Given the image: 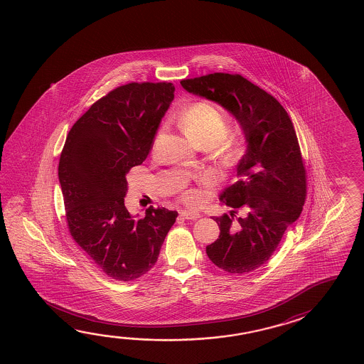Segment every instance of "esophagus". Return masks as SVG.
<instances>
[{"label":"esophagus","instance_id":"1","mask_svg":"<svg viewBox=\"0 0 364 364\" xmlns=\"http://www.w3.org/2000/svg\"><path fill=\"white\" fill-rule=\"evenodd\" d=\"M180 216L184 218V219H189V220H196V219L200 218V214L196 213V211H191V210H181Z\"/></svg>","mask_w":364,"mask_h":364}]
</instances>
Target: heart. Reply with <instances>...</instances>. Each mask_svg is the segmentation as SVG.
<instances>
[{"label": "heart", "instance_id": "1", "mask_svg": "<svg viewBox=\"0 0 364 364\" xmlns=\"http://www.w3.org/2000/svg\"><path fill=\"white\" fill-rule=\"evenodd\" d=\"M180 124L188 137L197 145H210L215 148V158L220 164H233L242 153V139L235 134H227L228 122L222 110L215 105L198 101L188 105L180 112ZM159 134L154 139V145ZM188 203L196 205L200 200V192L191 189L184 194Z\"/></svg>", "mask_w": 364, "mask_h": 364}]
</instances>
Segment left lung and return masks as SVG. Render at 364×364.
I'll return each instance as SVG.
<instances>
[{
	"label": "left lung",
	"instance_id": "1",
	"mask_svg": "<svg viewBox=\"0 0 364 364\" xmlns=\"http://www.w3.org/2000/svg\"><path fill=\"white\" fill-rule=\"evenodd\" d=\"M180 84L220 105L242 129L246 150L236 167L237 181L220 194L233 210L214 218L220 235L206 252L225 272H252L271 258L284 232L302 213L306 171L294 127L274 97L241 75L215 73ZM238 210L242 215L235 223Z\"/></svg>",
	"mask_w": 364,
	"mask_h": 364
}]
</instances>
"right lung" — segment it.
<instances>
[{"mask_svg": "<svg viewBox=\"0 0 364 364\" xmlns=\"http://www.w3.org/2000/svg\"><path fill=\"white\" fill-rule=\"evenodd\" d=\"M172 82H129L112 90L77 119L58 166L67 225L76 244L109 277L131 282L156 264L178 211L124 206L127 173L153 148L173 100Z\"/></svg>", "mask_w": 364, "mask_h": 364, "instance_id": "right-lung-1", "label": "right lung"}]
</instances>
